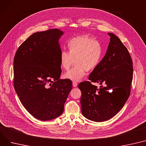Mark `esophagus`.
Segmentation results:
<instances>
[{
    "mask_svg": "<svg viewBox=\"0 0 146 146\" xmlns=\"http://www.w3.org/2000/svg\"><path fill=\"white\" fill-rule=\"evenodd\" d=\"M72 84H73V87H76L77 86V83L76 82H74V81L72 82Z\"/></svg>",
    "mask_w": 146,
    "mask_h": 146,
    "instance_id": "34e87169",
    "label": "esophagus"
}]
</instances>
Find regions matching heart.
I'll use <instances>...</instances> for the list:
<instances>
[{
  "instance_id": "1",
  "label": "heart",
  "mask_w": 146,
  "mask_h": 146,
  "mask_svg": "<svg viewBox=\"0 0 146 146\" xmlns=\"http://www.w3.org/2000/svg\"><path fill=\"white\" fill-rule=\"evenodd\" d=\"M69 52L62 50L60 54V65L67 70L73 59L76 64L63 77L74 82L80 81L86 71H92L99 64L103 55V47L100 42L88 36L73 37L68 40Z\"/></svg>"
}]
</instances>
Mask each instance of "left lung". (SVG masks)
Returning <instances> with one entry per match:
<instances>
[{
  "label": "left lung",
  "instance_id": "left-lung-1",
  "mask_svg": "<svg viewBox=\"0 0 146 146\" xmlns=\"http://www.w3.org/2000/svg\"><path fill=\"white\" fill-rule=\"evenodd\" d=\"M108 35L110 42L105 56L90 73L89 80L78 86L83 115L97 122L110 119L123 108L133 80V62L127 48L115 35ZM92 82L102 86L98 88Z\"/></svg>",
  "mask_w": 146,
  "mask_h": 146
}]
</instances>
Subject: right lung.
<instances>
[{
    "label": "right lung",
    "instance_id": "right-lung-1",
    "mask_svg": "<svg viewBox=\"0 0 146 146\" xmlns=\"http://www.w3.org/2000/svg\"><path fill=\"white\" fill-rule=\"evenodd\" d=\"M57 29L35 33L19 46L13 61L15 90L27 111L37 119L60 115L72 89L69 79H60L62 69Z\"/></svg>",
    "mask_w": 146,
    "mask_h": 146
}]
</instances>
